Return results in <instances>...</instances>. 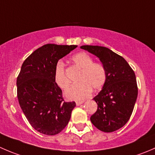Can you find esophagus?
<instances>
[{
  "label": "esophagus",
  "mask_w": 155,
  "mask_h": 155,
  "mask_svg": "<svg viewBox=\"0 0 155 155\" xmlns=\"http://www.w3.org/2000/svg\"><path fill=\"white\" fill-rule=\"evenodd\" d=\"M84 103V101H76V106H79L81 105V104H82Z\"/></svg>",
  "instance_id": "obj_1"
}]
</instances>
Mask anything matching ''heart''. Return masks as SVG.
<instances>
[{"mask_svg": "<svg viewBox=\"0 0 155 155\" xmlns=\"http://www.w3.org/2000/svg\"><path fill=\"white\" fill-rule=\"evenodd\" d=\"M72 61L82 69L79 82L73 84L65 91L68 100L82 101L87 98L94 90H101L107 81V71L104 66L94 62L93 58L85 52H79L72 57ZM54 82L61 88H66L70 84L63 62L59 61L54 69Z\"/></svg>", "mask_w": 155, "mask_h": 155, "instance_id": "heart-1", "label": "heart"}]
</instances>
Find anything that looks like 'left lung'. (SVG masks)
<instances>
[{
  "instance_id": "1",
  "label": "left lung",
  "mask_w": 155,
  "mask_h": 155,
  "mask_svg": "<svg viewBox=\"0 0 155 155\" xmlns=\"http://www.w3.org/2000/svg\"><path fill=\"white\" fill-rule=\"evenodd\" d=\"M100 59L107 71V81L94 101L97 109L91 121L103 132L110 133L122 127L132 115L137 95L135 73L125 59L104 46L80 47Z\"/></svg>"
}]
</instances>
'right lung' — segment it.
Here are the masks:
<instances>
[{"label": "right lung", "instance_id": "obj_1", "mask_svg": "<svg viewBox=\"0 0 155 155\" xmlns=\"http://www.w3.org/2000/svg\"><path fill=\"white\" fill-rule=\"evenodd\" d=\"M76 45L46 44L31 54L21 65L16 81L20 107L34 129L45 135L59 134L68 125L76 103L65 102L54 82L58 61Z\"/></svg>", "mask_w": 155, "mask_h": 155}]
</instances>
